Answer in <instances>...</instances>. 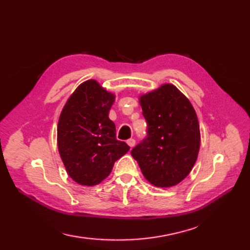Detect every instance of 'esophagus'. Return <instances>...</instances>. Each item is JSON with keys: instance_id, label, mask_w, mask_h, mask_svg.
I'll use <instances>...</instances> for the list:
<instances>
[{"instance_id": "esophagus-1", "label": "esophagus", "mask_w": 250, "mask_h": 250, "mask_svg": "<svg viewBox=\"0 0 250 250\" xmlns=\"http://www.w3.org/2000/svg\"><path fill=\"white\" fill-rule=\"evenodd\" d=\"M127 144H128L130 147H133V146H135V144H136V140L135 139H128L127 140Z\"/></svg>"}]
</instances>
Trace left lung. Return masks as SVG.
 <instances>
[{
	"instance_id": "8db88e82",
	"label": "left lung",
	"mask_w": 250,
	"mask_h": 250,
	"mask_svg": "<svg viewBox=\"0 0 250 250\" xmlns=\"http://www.w3.org/2000/svg\"><path fill=\"white\" fill-rule=\"evenodd\" d=\"M147 136L131 150L145 179L169 188L190 174L196 162L200 131L195 110L185 94L164 83L139 99Z\"/></svg>"
}]
</instances>
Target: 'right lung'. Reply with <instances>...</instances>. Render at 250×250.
Returning <instances> with one entry per match:
<instances>
[{
	"label": "right lung",
	"mask_w": 250,
	"mask_h": 250,
	"mask_svg": "<svg viewBox=\"0 0 250 250\" xmlns=\"http://www.w3.org/2000/svg\"><path fill=\"white\" fill-rule=\"evenodd\" d=\"M115 95L94 79L83 82L66 101L57 126L59 155L66 173L77 184L99 185L114 162L129 150L117 140L109 110Z\"/></svg>",
	"instance_id": "right-lung-1"
}]
</instances>
